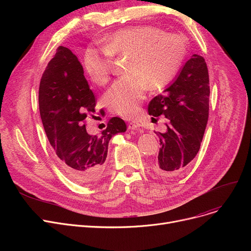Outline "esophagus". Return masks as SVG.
<instances>
[{"label":"esophagus","mask_w":251,"mask_h":251,"mask_svg":"<svg viewBox=\"0 0 251 251\" xmlns=\"http://www.w3.org/2000/svg\"><path fill=\"white\" fill-rule=\"evenodd\" d=\"M143 127V124L140 121H131L128 124V128L131 130H137V129H141Z\"/></svg>","instance_id":"obj_1"}]
</instances>
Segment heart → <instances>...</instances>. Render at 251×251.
<instances>
[{
  "label": "heart",
  "instance_id": "obj_1",
  "mask_svg": "<svg viewBox=\"0 0 251 251\" xmlns=\"http://www.w3.org/2000/svg\"><path fill=\"white\" fill-rule=\"evenodd\" d=\"M186 55V43L177 34L154 26L120 29L103 41V48L89 46L83 56V67L97 84L108 81L112 56H128L126 76L105 91L104 101L114 114L126 118L136 115L146 98L147 86L159 90L173 80Z\"/></svg>",
  "mask_w": 251,
  "mask_h": 251
}]
</instances>
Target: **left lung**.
Returning a JSON list of instances; mask_svg holds the SVG:
<instances>
[{"instance_id": "1", "label": "left lung", "mask_w": 251, "mask_h": 251, "mask_svg": "<svg viewBox=\"0 0 251 251\" xmlns=\"http://www.w3.org/2000/svg\"><path fill=\"white\" fill-rule=\"evenodd\" d=\"M209 78L204 59L193 55L176 80L149 103V114L165 116L167 131L159 132L160 151L152 164L162 178H174L187 169L201 149L209 110Z\"/></svg>"}]
</instances>
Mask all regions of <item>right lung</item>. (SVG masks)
Listing matches in <instances>:
<instances>
[{
  "instance_id": "obj_1",
  "label": "right lung",
  "mask_w": 251,
  "mask_h": 251,
  "mask_svg": "<svg viewBox=\"0 0 251 251\" xmlns=\"http://www.w3.org/2000/svg\"><path fill=\"white\" fill-rule=\"evenodd\" d=\"M38 104L46 134L64 172L81 185L98 182L104 172L110 139L127 127L121 118L113 117L100 135L87 133L85 120L96 112V97L69 49L59 47L49 62L39 83Z\"/></svg>"
}]
</instances>
